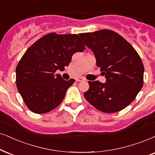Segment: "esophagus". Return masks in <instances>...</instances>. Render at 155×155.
Segmentation results:
<instances>
[{"mask_svg":"<svg viewBox=\"0 0 155 155\" xmlns=\"http://www.w3.org/2000/svg\"><path fill=\"white\" fill-rule=\"evenodd\" d=\"M84 78H82V77H79V78H77V79H76V81H77V82H79V81H84Z\"/></svg>","mask_w":155,"mask_h":155,"instance_id":"obj_1","label":"esophagus"}]
</instances>
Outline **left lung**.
I'll list each match as a JSON object with an SVG mask.
<instances>
[{
  "mask_svg": "<svg viewBox=\"0 0 155 155\" xmlns=\"http://www.w3.org/2000/svg\"><path fill=\"white\" fill-rule=\"evenodd\" d=\"M79 36L95 55L106 83L89 81L84 97L98 110L114 113L134 101L144 83V66L136 50L114 31L102 29Z\"/></svg>",
  "mask_w": 155,
  "mask_h": 155,
  "instance_id": "left-lung-1",
  "label": "left lung"
}]
</instances>
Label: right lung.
<instances>
[{"label":"right lung","instance_id":"obj_1","mask_svg":"<svg viewBox=\"0 0 155 155\" xmlns=\"http://www.w3.org/2000/svg\"><path fill=\"white\" fill-rule=\"evenodd\" d=\"M85 44L76 34L51 33L29 47L18 64L16 86L27 107L36 114L57 107L75 80L66 81L57 70L64 71L76 52Z\"/></svg>","mask_w":155,"mask_h":155}]
</instances>
